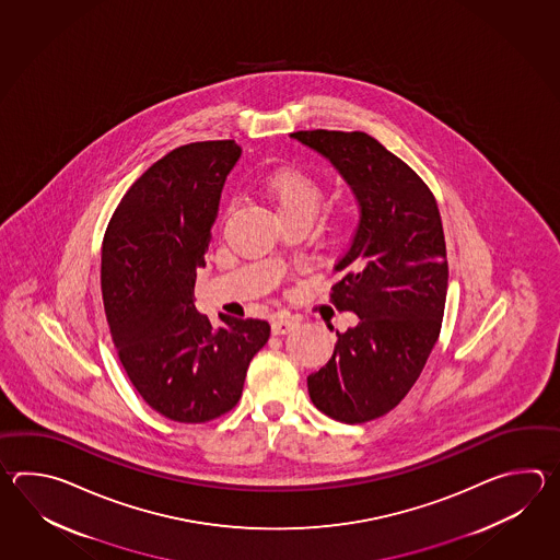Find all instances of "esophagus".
I'll list each match as a JSON object with an SVG mask.
<instances>
[{"instance_id":"obj_1","label":"esophagus","mask_w":560,"mask_h":560,"mask_svg":"<svg viewBox=\"0 0 560 560\" xmlns=\"http://www.w3.org/2000/svg\"><path fill=\"white\" fill-rule=\"evenodd\" d=\"M296 326V318H290V316H285V314H278L275 320H272V332H275L276 336H282V334L292 332Z\"/></svg>"}]
</instances>
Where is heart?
I'll list each match as a JSON object with an SVG mask.
<instances>
[{
  "instance_id": "b5f03b06",
  "label": "heart",
  "mask_w": 560,
  "mask_h": 560,
  "mask_svg": "<svg viewBox=\"0 0 560 560\" xmlns=\"http://www.w3.org/2000/svg\"><path fill=\"white\" fill-rule=\"evenodd\" d=\"M264 194L275 203L280 220L312 218L324 202V190L316 179L300 170H278L264 179Z\"/></svg>"
}]
</instances>
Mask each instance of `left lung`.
I'll return each mask as SVG.
<instances>
[{
	"instance_id": "left-lung-1",
	"label": "left lung",
	"mask_w": 560,
	"mask_h": 560,
	"mask_svg": "<svg viewBox=\"0 0 560 560\" xmlns=\"http://www.w3.org/2000/svg\"><path fill=\"white\" fill-rule=\"evenodd\" d=\"M332 162L360 202L354 238L336 262L338 312L358 324L336 332L326 366L308 376L314 406L346 424L388 415L418 381L441 334L448 262L441 212L424 179L364 131H294Z\"/></svg>"
}]
</instances>
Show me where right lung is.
I'll return each instance as SVG.
<instances>
[{
	"label": "right lung",
	"instance_id": "obj_1",
	"mask_svg": "<svg viewBox=\"0 0 560 560\" xmlns=\"http://www.w3.org/2000/svg\"><path fill=\"white\" fill-rule=\"evenodd\" d=\"M234 140L179 145L119 200L102 246V296L119 362L145 405L202 424L238 405L246 370L270 324L194 306L196 270L212 240L220 194L236 166Z\"/></svg>",
	"mask_w": 560,
	"mask_h": 560
}]
</instances>
